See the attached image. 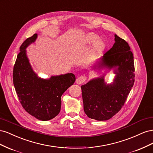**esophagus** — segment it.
<instances>
[{
    "label": "esophagus",
    "mask_w": 153,
    "mask_h": 153,
    "mask_svg": "<svg viewBox=\"0 0 153 153\" xmlns=\"http://www.w3.org/2000/svg\"><path fill=\"white\" fill-rule=\"evenodd\" d=\"M86 80L87 77L85 75H81L76 78V83L77 84H82L83 83H84L86 81Z\"/></svg>",
    "instance_id": "obj_1"
}]
</instances>
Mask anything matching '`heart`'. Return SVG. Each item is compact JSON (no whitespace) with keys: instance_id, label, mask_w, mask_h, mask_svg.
<instances>
[{"instance_id":"b5f03b06","label":"heart","mask_w":153,"mask_h":153,"mask_svg":"<svg viewBox=\"0 0 153 153\" xmlns=\"http://www.w3.org/2000/svg\"><path fill=\"white\" fill-rule=\"evenodd\" d=\"M99 36L93 33L87 34L84 38V42L86 44H92L95 43L92 47L90 53L86 58L87 61L90 62L93 60L96 55L105 48V43L102 40H98Z\"/></svg>"}]
</instances>
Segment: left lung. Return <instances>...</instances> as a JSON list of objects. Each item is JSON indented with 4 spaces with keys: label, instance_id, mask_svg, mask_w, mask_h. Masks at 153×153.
Listing matches in <instances>:
<instances>
[{
    "label": "left lung",
    "instance_id": "8db88e82",
    "mask_svg": "<svg viewBox=\"0 0 153 153\" xmlns=\"http://www.w3.org/2000/svg\"><path fill=\"white\" fill-rule=\"evenodd\" d=\"M115 43L99 62L100 68H116L113 84L106 85L104 76L81 86L84 110L91 119L106 121L124 106L135 82L133 55L128 43L115 34Z\"/></svg>",
    "mask_w": 153,
    "mask_h": 153
}]
</instances>
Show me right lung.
I'll return each instance as SVG.
<instances>
[{
  "label": "right lung",
  "instance_id": "1",
  "mask_svg": "<svg viewBox=\"0 0 153 153\" xmlns=\"http://www.w3.org/2000/svg\"><path fill=\"white\" fill-rule=\"evenodd\" d=\"M38 34L26 39L20 47L13 68V80L17 96L27 112L41 121H48L59 114L61 96L74 84L73 73L41 79L32 69L26 55V48L34 43Z\"/></svg>",
  "mask_w": 153,
  "mask_h": 153
}]
</instances>
